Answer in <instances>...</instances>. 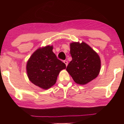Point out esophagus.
<instances>
[{"instance_id":"esophagus-1","label":"esophagus","mask_w":124,"mask_h":124,"mask_svg":"<svg viewBox=\"0 0 124 124\" xmlns=\"http://www.w3.org/2000/svg\"><path fill=\"white\" fill-rule=\"evenodd\" d=\"M63 62L65 64H66V66H67V65H68V61H66V60H64V61H63Z\"/></svg>"}]
</instances>
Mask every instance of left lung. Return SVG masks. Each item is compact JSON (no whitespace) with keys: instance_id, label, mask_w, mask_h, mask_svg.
Returning a JSON list of instances; mask_svg holds the SVG:
<instances>
[{"instance_id":"obj_1","label":"left lung","mask_w":124,"mask_h":124,"mask_svg":"<svg viewBox=\"0 0 124 124\" xmlns=\"http://www.w3.org/2000/svg\"><path fill=\"white\" fill-rule=\"evenodd\" d=\"M72 60L66 70L78 84L85 85L95 79L101 70L98 54L84 42H73L70 44Z\"/></svg>"}]
</instances>
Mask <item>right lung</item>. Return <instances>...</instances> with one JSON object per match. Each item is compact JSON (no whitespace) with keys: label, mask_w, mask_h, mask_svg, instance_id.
<instances>
[{"label":"right lung","mask_w":124,"mask_h":124,"mask_svg":"<svg viewBox=\"0 0 124 124\" xmlns=\"http://www.w3.org/2000/svg\"><path fill=\"white\" fill-rule=\"evenodd\" d=\"M52 49L53 46L50 45L38 49L26 65L29 80L44 90L54 85L60 71L66 68V64L58 59Z\"/></svg>","instance_id":"right-lung-1"}]
</instances>
